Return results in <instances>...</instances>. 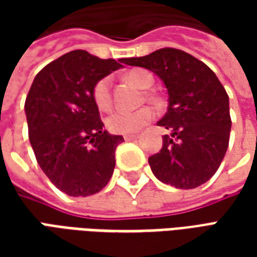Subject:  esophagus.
Returning a JSON list of instances; mask_svg holds the SVG:
<instances>
[{"label":"esophagus","instance_id":"esophagus-1","mask_svg":"<svg viewBox=\"0 0 257 257\" xmlns=\"http://www.w3.org/2000/svg\"><path fill=\"white\" fill-rule=\"evenodd\" d=\"M138 138H139L138 135H125V136H123V139L126 140V142H131V140H136Z\"/></svg>","mask_w":257,"mask_h":257}]
</instances>
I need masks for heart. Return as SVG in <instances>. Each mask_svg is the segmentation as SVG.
Returning a JSON list of instances; mask_svg holds the SVG:
<instances>
[{
    "label": "heart",
    "mask_w": 257,
    "mask_h": 257,
    "mask_svg": "<svg viewBox=\"0 0 257 257\" xmlns=\"http://www.w3.org/2000/svg\"><path fill=\"white\" fill-rule=\"evenodd\" d=\"M126 78L132 81L143 89H147L153 85V75L145 70H132L126 74ZM93 101L95 104L103 111L110 110L111 107V82L110 78H101L97 81L93 88ZM156 117V111L151 107H142L135 111L128 110H118L112 112L110 117H107V128L112 134L118 135H131L139 132L140 129L145 128L153 118Z\"/></svg>",
    "instance_id": "obj_1"
}]
</instances>
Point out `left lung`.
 Wrapping results in <instances>:
<instances>
[{"label":"left lung","mask_w":257,"mask_h":257,"mask_svg":"<svg viewBox=\"0 0 257 257\" xmlns=\"http://www.w3.org/2000/svg\"><path fill=\"white\" fill-rule=\"evenodd\" d=\"M122 63L150 70L168 90V110L157 122L171 131L149 158L154 176L176 189L206 183L226 156L231 118L228 95L204 62L175 48H162Z\"/></svg>","instance_id":"1"}]
</instances>
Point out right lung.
<instances>
[{
    "label": "right lung",
    "mask_w": 257,
    "mask_h": 257,
    "mask_svg": "<svg viewBox=\"0 0 257 257\" xmlns=\"http://www.w3.org/2000/svg\"><path fill=\"white\" fill-rule=\"evenodd\" d=\"M118 61L122 63V59ZM123 67L73 51L47 64L31 84L25 111L37 162L70 197L99 193L111 179L122 136L104 131L93 101L97 81Z\"/></svg>",
    "instance_id": "obj_1"
}]
</instances>
